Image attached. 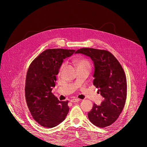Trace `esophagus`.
<instances>
[{"mask_svg": "<svg viewBox=\"0 0 147 147\" xmlns=\"http://www.w3.org/2000/svg\"><path fill=\"white\" fill-rule=\"evenodd\" d=\"M79 100H80V99H78V98H74V99H72L70 100V101L72 102H78Z\"/></svg>", "mask_w": 147, "mask_h": 147, "instance_id": "1", "label": "esophagus"}]
</instances>
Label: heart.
Wrapping results in <instances>:
<instances>
[{"label": "heart", "mask_w": 147, "mask_h": 147, "mask_svg": "<svg viewBox=\"0 0 147 147\" xmlns=\"http://www.w3.org/2000/svg\"><path fill=\"white\" fill-rule=\"evenodd\" d=\"M74 64L77 67V68L85 66L86 65H88L89 63H88V61L85 59H78L74 61Z\"/></svg>", "instance_id": "obj_1"}]
</instances>
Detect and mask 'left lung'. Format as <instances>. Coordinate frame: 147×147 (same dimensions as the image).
<instances>
[{
  "label": "left lung",
  "instance_id": "left-lung-1",
  "mask_svg": "<svg viewBox=\"0 0 147 147\" xmlns=\"http://www.w3.org/2000/svg\"><path fill=\"white\" fill-rule=\"evenodd\" d=\"M75 53L90 56L94 62L93 84L104 100L100 105L93 104L88 118L95 126L105 127L117 121L126 103L127 80L119 61L107 50L83 48Z\"/></svg>",
  "mask_w": 147,
  "mask_h": 147
}]
</instances>
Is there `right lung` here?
Wrapping results in <instances>:
<instances>
[{
  "mask_svg": "<svg viewBox=\"0 0 147 147\" xmlns=\"http://www.w3.org/2000/svg\"><path fill=\"white\" fill-rule=\"evenodd\" d=\"M75 51L48 49L35 57L29 67L25 84L26 104L32 118L43 127L58 125L69 112V101L59 100L51 91L63 59Z\"/></svg>",
  "mask_w": 147,
  "mask_h": 147,
  "instance_id": "add662e5",
  "label": "right lung"
}]
</instances>
